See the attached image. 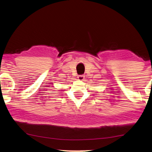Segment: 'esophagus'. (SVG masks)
<instances>
[{
	"label": "esophagus",
	"mask_w": 152,
	"mask_h": 152,
	"mask_svg": "<svg viewBox=\"0 0 152 152\" xmlns=\"http://www.w3.org/2000/svg\"><path fill=\"white\" fill-rule=\"evenodd\" d=\"M84 79H85V76H84L80 75V76H78V80L83 81V80H84Z\"/></svg>",
	"instance_id": "1"
}]
</instances>
